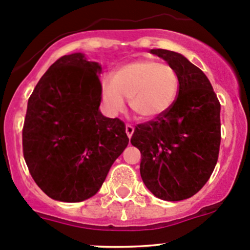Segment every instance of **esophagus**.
<instances>
[{
  "label": "esophagus",
  "instance_id": "1",
  "mask_svg": "<svg viewBox=\"0 0 250 250\" xmlns=\"http://www.w3.org/2000/svg\"><path fill=\"white\" fill-rule=\"evenodd\" d=\"M125 133H127L128 138H132L133 133H134V127L132 125H125Z\"/></svg>",
  "mask_w": 250,
  "mask_h": 250
}]
</instances>
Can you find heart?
Here are the masks:
<instances>
[{
  "mask_svg": "<svg viewBox=\"0 0 250 250\" xmlns=\"http://www.w3.org/2000/svg\"><path fill=\"white\" fill-rule=\"evenodd\" d=\"M175 70L167 64L143 58L118 67L112 80L105 78L100 94L110 113L125 109V98L133 112L141 120H152L170 109L178 94Z\"/></svg>",
  "mask_w": 250,
  "mask_h": 250,
  "instance_id": "obj_1",
  "label": "heart"
}]
</instances>
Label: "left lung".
<instances>
[{
  "label": "left lung",
  "mask_w": 250,
  "mask_h": 250,
  "mask_svg": "<svg viewBox=\"0 0 250 250\" xmlns=\"http://www.w3.org/2000/svg\"><path fill=\"white\" fill-rule=\"evenodd\" d=\"M175 70L178 97L170 109L140 123L132 135L141 152L140 175L146 188L165 201L192 197L210 178L220 148V103L201 69L184 55L151 49Z\"/></svg>",
  "instance_id": "obj_1"
}]
</instances>
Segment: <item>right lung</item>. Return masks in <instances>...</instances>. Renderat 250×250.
Listing matches in <instances>:
<instances>
[{
    "label": "right lung",
    "instance_id": "add662e5",
    "mask_svg": "<svg viewBox=\"0 0 250 250\" xmlns=\"http://www.w3.org/2000/svg\"><path fill=\"white\" fill-rule=\"evenodd\" d=\"M100 71L82 53L64 55L50 65L27 102L25 162L35 183L55 201L94 196L129 141L125 123L99 111Z\"/></svg>",
    "mask_w": 250,
    "mask_h": 250
}]
</instances>
